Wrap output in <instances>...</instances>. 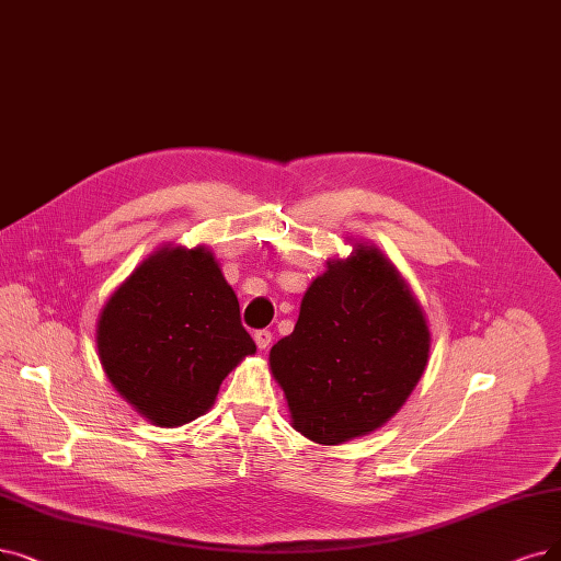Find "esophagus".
Returning <instances> with one entry per match:
<instances>
[{
  "instance_id": "esophagus-1",
  "label": "esophagus",
  "mask_w": 561,
  "mask_h": 561,
  "mask_svg": "<svg viewBox=\"0 0 561 561\" xmlns=\"http://www.w3.org/2000/svg\"><path fill=\"white\" fill-rule=\"evenodd\" d=\"M272 339H274V333L268 329H257L255 331V343H257L260 350H266L268 345H272Z\"/></svg>"
}]
</instances>
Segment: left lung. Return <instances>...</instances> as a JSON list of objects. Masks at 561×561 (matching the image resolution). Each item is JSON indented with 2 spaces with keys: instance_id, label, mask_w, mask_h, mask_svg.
<instances>
[{
  "instance_id": "8db88e82",
  "label": "left lung",
  "mask_w": 561,
  "mask_h": 561,
  "mask_svg": "<svg viewBox=\"0 0 561 561\" xmlns=\"http://www.w3.org/2000/svg\"><path fill=\"white\" fill-rule=\"evenodd\" d=\"M327 266L268 364L295 428L318 444H343L402 408L428 364L431 331L408 283L373 245Z\"/></svg>"
}]
</instances>
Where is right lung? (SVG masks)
Listing matches in <instances>:
<instances>
[{"label":"right lung","mask_w":561,"mask_h":561,"mask_svg":"<svg viewBox=\"0 0 561 561\" xmlns=\"http://www.w3.org/2000/svg\"><path fill=\"white\" fill-rule=\"evenodd\" d=\"M99 356L115 389L151 423L203 416L220 382L255 352L239 301L205 249H163L105 304Z\"/></svg>","instance_id":"add662e5"}]
</instances>
